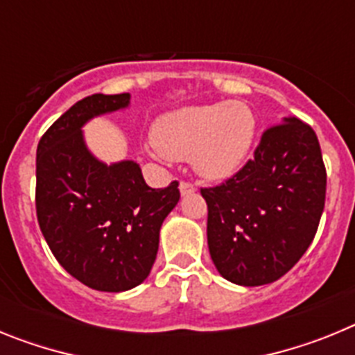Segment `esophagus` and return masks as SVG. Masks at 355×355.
<instances>
[{"instance_id": "obj_1", "label": "esophagus", "mask_w": 355, "mask_h": 355, "mask_svg": "<svg viewBox=\"0 0 355 355\" xmlns=\"http://www.w3.org/2000/svg\"><path fill=\"white\" fill-rule=\"evenodd\" d=\"M180 192H181V196H192V193L196 192V187H193L192 183H188V181H181Z\"/></svg>"}]
</instances>
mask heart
Segmentation results:
<instances>
[{
  "label": "heart",
  "mask_w": 355,
  "mask_h": 355,
  "mask_svg": "<svg viewBox=\"0 0 355 355\" xmlns=\"http://www.w3.org/2000/svg\"><path fill=\"white\" fill-rule=\"evenodd\" d=\"M256 137V117L241 101L183 106L156 121V153L192 159L208 180H225L245 162Z\"/></svg>",
  "instance_id": "obj_1"
}]
</instances>
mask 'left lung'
Here are the masks:
<instances>
[{"label": "left lung", "instance_id": "left-lung-1", "mask_svg": "<svg viewBox=\"0 0 355 355\" xmlns=\"http://www.w3.org/2000/svg\"><path fill=\"white\" fill-rule=\"evenodd\" d=\"M324 159L311 126L295 117L263 133L245 167L200 193L208 205V247L224 279L261 286L302 258L325 205Z\"/></svg>", "mask_w": 355, "mask_h": 355}]
</instances>
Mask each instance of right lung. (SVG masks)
I'll list each match as a JSON object with an SVG mask.
<instances>
[{"label": "right lung", "instance_id": "obj_1", "mask_svg": "<svg viewBox=\"0 0 355 355\" xmlns=\"http://www.w3.org/2000/svg\"><path fill=\"white\" fill-rule=\"evenodd\" d=\"M130 94H94L55 121L37 147L35 206L56 261L85 286L126 291L149 275L159 229L180 200L178 181L150 188L133 159L105 163L85 144L94 117L130 106Z\"/></svg>", "mask_w": 355, "mask_h": 355}]
</instances>
